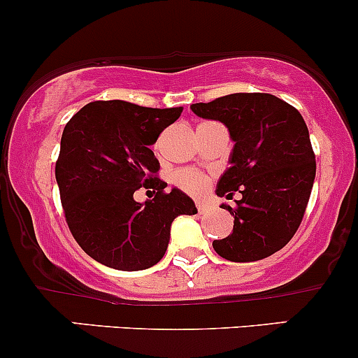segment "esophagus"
<instances>
[{"label":"esophagus","mask_w":358,"mask_h":358,"mask_svg":"<svg viewBox=\"0 0 358 358\" xmlns=\"http://www.w3.org/2000/svg\"><path fill=\"white\" fill-rule=\"evenodd\" d=\"M197 210L199 213H204V210H208V206L202 204V202H197Z\"/></svg>","instance_id":"34e87169"}]
</instances>
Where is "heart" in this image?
I'll use <instances>...</instances> for the list:
<instances>
[{
  "instance_id": "b5f03b06",
  "label": "heart",
  "mask_w": 358,
  "mask_h": 358,
  "mask_svg": "<svg viewBox=\"0 0 358 358\" xmlns=\"http://www.w3.org/2000/svg\"><path fill=\"white\" fill-rule=\"evenodd\" d=\"M173 180H175V183L180 189L189 192L192 195H201L202 192L208 189V176H204L199 171H194V169L176 171Z\"/></svg>"
}]
</instances>
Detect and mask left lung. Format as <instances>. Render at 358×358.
Wrapping results in <instances>:
<instances>
[{"instance_id":"left-lung-1","label":"left lung","mask_w":358,"mask_h":358,"mask_svg":"<svg viewBox=\"0 0 358 358\" xmlns=\"http://www.w3.org/2000/svg\"><path fill=\"white\" fill-rule=\"evenodd\" d=\"M190 110L227 127L233 149L216 185L242 197L229 210L233 231L213 247L231 262H254L283 248L302 223L315 178V156L302 115L273 94L238 92Z\"/></svg>"}]
</instances>
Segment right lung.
I'll return each mask as SVG.
<instances>
[{
    "instance_id": "obj_1",
    "label": "right lung",
    "mask_w": 358,
    "mask_h": 358,
    "mask_svg": "<svg viewBox=\"0 0 358 358\" xmlns=\"http://www.w3.org/2000/svg\"><path fill=\"white\" fill-rule=\"evenodd\" d=\"M183 108H144L127 101H94L75 113L62 135L56 183L66 223L94 261L118 271H142L163 259L171 223L197 214L194 201L156 175L150 145ZM144 185L155 199L137 203Z\"/></svg>"
}]
</instances>
